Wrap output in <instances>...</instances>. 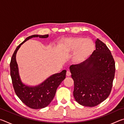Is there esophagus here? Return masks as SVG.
<instances>
[{"mask_svg": "<svg viewBox=\"0 0 124 124\" xmlns=\"http://www.w3.org/2000/svg\"><path fill=\"white\" fill-rule=\"evenodd\" d=\"M66 75L67 77H70L71 75V73L70 70H67L66 73Z\"/></svg>", "mask_w": 124, "mask_h": 124, "instance_id": "esophagus-1", "label": "esophagus"}]
</instances>
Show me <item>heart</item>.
<instances>
[{
    "label": "heart",
    "instance_id": "obj_1",
    "mask_svg": "<svg viewBox=\"0 0 124 124\" xmlns=\"http://www.w3.org/2000/svg\"><path fill=\"white\" fill-rule=\"evenodd\" d=\"M61 49L67 52H74L72 61L75 63H80L91 56L95 50V46L91 39L84 38H69L62 40L60 43Z\"/></svg>",
    "mask_w": 124,
    "mask_h": 124
}]
</instances>
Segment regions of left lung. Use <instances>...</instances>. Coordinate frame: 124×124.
I'll return each mask as SVG.
<instances>
[{
	"instance_id": "8db88e82",
	"label": "left lung",
	"mask_w": 124,
	"mask_h": 124,
	"mask_svg": "<svg viewBox=\"0 0 124 124\" xmlns=\"http://www.w3.org/2000/svg\"><path fill=\"white\" fill-rule=\"evenodd\" d=\"M96 50L85 61L70 67L74 88L73 96L80 104L95 107L110 95L115 66L110 51L97 39Z\"/></svg>"
}]
</instances>
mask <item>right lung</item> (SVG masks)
<instances>
[{
    "label": "right lung",
    "mask_w": 124,
    "mask_h": 124,
    "mask_svg": "<svg viewBox=\"0 0 124 124\" xmlns=\"http://www.w3.org/2000/svg\"><path fill=\"white\" fill-rule=\"evenodd\" d=\"M48 37V34H35L27 37L16 47L12 56L10 64V74L16 94L27 106L35 109L45 108L51 103L58 86L66 78V70H63L59 73L51 75L38 85L34 86H28L23 83L21 79L16 56L21 46L29 39L37 37L46 38Z\"/></svg>",
    "instance_id": "obj_1"
}]
</instances>
